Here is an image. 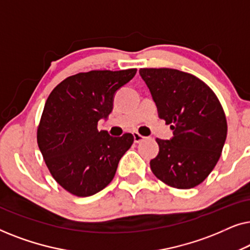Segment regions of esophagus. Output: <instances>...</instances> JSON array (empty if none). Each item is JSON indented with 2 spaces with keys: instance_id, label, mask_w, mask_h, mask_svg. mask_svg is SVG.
<instances>
[{
  "instance_id": "esophagus-1",
  "label": "esophagus",
  "mask_w": 250,
  "mask_h": 250,
  "mask_svg": "<svg viewBox=\"0 0 250 250\" xmlns=\"http://www.w3.org/2000/svg\"><path fill=\"white\" fill-rule=\"evenodd\" d=\"M133 136H134V142H135V143L141 142L142 140L145 139V136L141 135V134H140V133H138V132H133Z\"/></svg>"
}]
</instances>
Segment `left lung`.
<instances>
[{
  "label": "left lung",
  "mask_w": 250,
  "mask_h": 250,
  "mask_svg": "<svg viewBox=\"0 0 250 250\" xmlns=\"http://www.w3.org/2000/svg\"><path fill=\"white\" fill-rule=\"evenodd\" d=\"M158 108L174 136L156 141L159 153L150 168L167 186L191 189L203 183L220 159L228 124L213 90L189 73L170 68H141Z\"/></svg>",
  "instance_id": "obj_1"
}]
</instances>
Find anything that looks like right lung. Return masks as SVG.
<instances>
[{"label": "right lung", "mask_w": 250, "mask_h": 250, "mask_svg": "<svg viewBox=\"0 0 250 250\" xmlns=\"http://www.w3.org/2000/svg\"><path fill=\"white\" fill-rule=\"evenodd\" d=\"M136 74L91 70L67 77L51 92L37 127V143L53 179L68 192L88 197L114 179L134 136L114 138L98 122L112 110L114 95Z\"/></svg>", "instance_id": "add662e5"}]
</instances>
